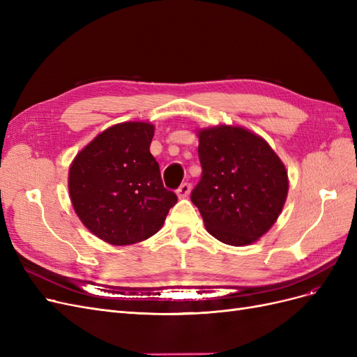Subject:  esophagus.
Wrapping results in <instances>:
<instances>
[{"label": "esophagus", "mask_w": 357, "mask_h": 357, "mask_svg": "<svg viewBox=\"0 0 357 357\" xmlns=\"http://www.w3.org/2000/svg\"><path fill=\"white\" fill-rule=\"evenodd\" d=\"M189 193H190V185H189V183H181L180 188L177 189L178 198H186Z\"/></svg>", "instance_id": "34e87169"}]
</instances>
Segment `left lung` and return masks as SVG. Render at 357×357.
Returning <instances> with one entry per match:
<instances>
[{
    "label": "left lung",
    "mask_w": 357,
    "mask_h": 357,
    "mask_svg": "<svg viewBox=\"0 0 357 357\" xmlns=\"http://www.w3.org/2000/svg\"><path fill=\"white\" fill-rule=\"evenodd\" d=\"M201 180L190 193L207 231L229 245H247L275 223L289 180L283 162L264 138L240 126L198 132Z\"/></svg>",
    "instance_id": "8db88e82"
}]
</instances>
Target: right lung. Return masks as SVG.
<instances>
[{
  "label": "right lung",
  "mask_w": 357,
  "mask_h": 357,
  "mask_svg": "<svg viewBox=\"0 0 357 357\" xmlns=\"http://www.w3.org/2000/svg\"><path fill=\"white\" fill-rule=\"evenodd\" d=\"M153 132L147 122L114 125L95 137L70 167L75 214L105 243L129 245L150 238L177 202L150 153Z\"/></svg>",
  "instance_id": "right-lung-1"
}]
</instances>
